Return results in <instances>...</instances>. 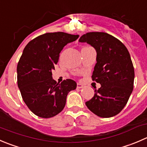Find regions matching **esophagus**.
Listing matches in <instances>:
<instances>
[{
    "instance_id": "34e87169",
    "label": "esophagus",
    "mask_w": 147,
    "mask_h": 147,
    "mask_svg": "<svg viewBox=\"0 0 147 147\" xmlns=\"http://www.w3.org/2000/svg\"><path fill=\"white\" fill-rule=\"evenodd\" d=\"M83 87H84V85H82V84H80V83L77 84V88H80H80H82Z\"/></svg>"
}]
</instances>
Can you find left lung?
Returning a JSON list of instances; mask_svg holds the SVG:
<instances>
[{
  "instance_id": "8db88e82",
  "label": "left lung",
  "mask_w": 147,
  "mask_h": 147,
  "mask_svg": "<svg viewBox=\"0 0 147 147\" xmlns=\"http://www.w3.org/2000/svg\"><path fill=\"white\" fill-rule=\"evenodd\" d=\"M95 48L96 61L92 79L101 87L85 102L99 117L110 118L120 113L133 91L134 68L127 48L121 41L105 32H89L80 38Z\"/></svg>"
}]
</instances>
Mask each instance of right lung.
I'll return each instance as SVG.
<instances>
[{
  "mask_svg": "<svg viewBox=\"0 0 147 147\" xmlns=\"http://www.w3.org/2000/svg\"><path fill=\"white\" fill-rule=\"evenodd\" d=\"M79 35L64 32L46 33L30 41L17 65V82L26 105L41 118L53 117L62 111L69 91L76 89L71 79L60 84L52 79V69L59 53Z\"/></svg>",
  "mask_w": 147,
  "mask_h": 147,
  "instance_id": "1",
  "label": "right lung"
}]
</instances>
